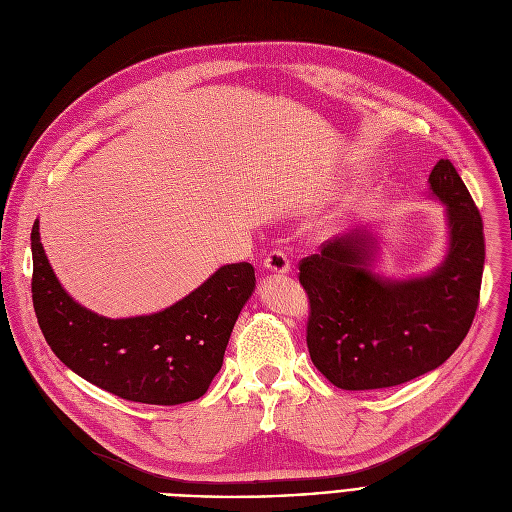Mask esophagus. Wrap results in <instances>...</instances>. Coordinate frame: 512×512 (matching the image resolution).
Returning <instances> with one entry per match:
<instances>
[{
	"mask_svg": "<svg viewBox=\"0 0 512 512\" xmlns=\"http://www.w3.org/2000/svg\"><path fill=\"white\" fill-rule=\"evenodd\" d=\"M262 264L269 273H277V275L289 273V260H287V254L283 250H273L271 254H266Z\"/></svg>",
	"mask_w": 512,
	"mask_h": 512,
	"instance_id": "34e87169",
	"label": "esophagus"
}]
</instances>
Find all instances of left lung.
Here are the masks:
<instances>
[{
    "instance_id": "1",
    "label": "left lung",
    "mask_w": 512,
    "mask_h": 512,
    "mask_svg": "<svg viewBox=\"0 0 512 512\" xmlns=\"http://www.w3.org/2000/svg\"><path fill=\"white\" fill-rule=\"evenodd\" d=\"M429 183L448 206L450 225L448 256L431 275H373L375 243L364 231L329 239L298 264L310 304L308 352L337 387L381 389L425 375L454 354L473 325L485 260L481 214L450 160L433 166Z\"/></svg>"
}]
</instances>
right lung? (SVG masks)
I'll use <instances>...</instances> for the list:
<instances>
[{"mask_svg": "<svg viewBox=\"0 0 512 512\" xmlns=\"http://www.w3.org/2000/svg\"><path fill=\"white\" fill-rule=\"evenodd\" d=\"M31 250L33 306L45 342L79 377L141 404L175 406L208 392L256 285L250 262L227 264L162 312L106 319L62 289L41 246L37 221Z\"/></svg>", "mask_w": 512, "mask_h": 512, "instance_id": "obj_1", "label": "right lung"}]
</instances>
